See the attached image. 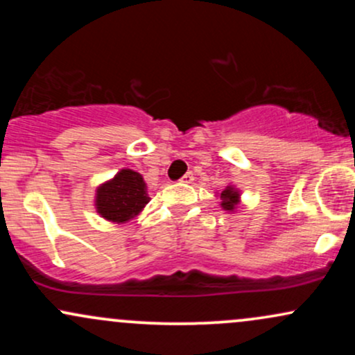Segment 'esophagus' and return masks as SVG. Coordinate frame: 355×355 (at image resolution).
<instances>
[{"label":"esophagus","instance_id":"34e87169","mask_svg":"<svg viewBox=\"0 0 355 355\" xmlns=\"http://www.w3.org/2000/svg\"><path fill=\"white\" fill-rule=\"evenodd\" d=\"M180 182H182V183H191V182H193V173L187 172V173L183 175V177L180 178Z\"/></svg>","mask_w":355,"mask_h":355}]
</instances>
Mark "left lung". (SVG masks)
I'll return each instance as SVG.
<instances>
[{
    "mask_svg": "<svg viewBox=\"0 0 355 355\" xmlns=\"http://www.w3.org/2000/svg\"><path fill=\"white\" fill-rule=\"evenodd\" d=\"M220 205H222L223 210H229V211H234L235 207L239 205V200H240V193L239 190H235L234 187H227L225 190L220 193Z\"/></svg>",
    "mask_w": 355,
    "mask_h": 355,
    "instance_id": "obj_1",
    "label": "left lung"
}]
</instances>
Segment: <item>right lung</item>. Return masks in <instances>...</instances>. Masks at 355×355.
Masks as SVG:
<instances>
[{
    "label": "right lung",
    "instance_id": "right-lung-1",
    "mask_svg": "<svg viewBox=\"0 0 355 355\" xmlns=\"http://www.w3.org/2000/svg\"><path fill=\"white\" fill-rule=\"evenodd\" d=\"M150 202L146 183L140 173L130 168L120 170L112 180L96 190V211L110 222L123 223L144 210Z\"/></svg>",
    "mask_w": 355,
    "mask_h": 355
}]
</instances>
